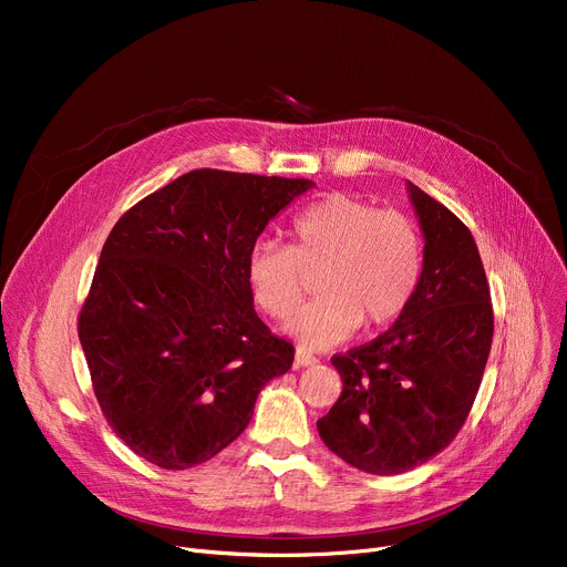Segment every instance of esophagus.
<instances>
[{"mask_svg":"<svg viewBox=\"0 0 567 567\" xmlns=\"http://www.w3.org/2000/svg\"><path fill=\"white\" fill-rule=\"evenodd\" d=\"M315 363H317V359L308 349H303V347L296 349V355H293V365L296 368H308V365H315Z\"/></svg>","mask_w":567,"mask_h":567,"instance_id":"esophagus-1","label":"esophagus"}]
</instances>
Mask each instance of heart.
I'll return each instance as SVG.
<instances>
[{
    "instance_id": "b5f03b06",
    "label": "heart",
    "mask_w": 567,
    "mask_h": 567,
    "mask_svg": "<svg viewBox=\"0 0 567 567\" xmlns=\"http://www.w3.org/2000/svg\"><path fill=\"white\" fill-rule=\"evenodd\" d=\"M291 244L259 238L246 257L252 301L274 319L299 306L306 274L317 299L291 317L287 329L312 349L347 340L359 326L381 329L413 301L423 278V236L398 212L336 193L306 206L291 220Z\"/></svg>"
}]
</instances>
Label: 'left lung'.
I'll list each match as a JSON object with an SVG mask.
<instances>
[{
  "label": "left lung",
  "instance_id": "left-lung-1",
  "mask_svg": "<svg viewBox=\"0 0 567 567\" xmlns=\"http://www.w3.org/2000/svg\"><path fill=\"white\" fill-rule=\"evenodd\" d=\"M425 236L423 278L389 331L336 353L342 377L321 441L347 464L395 475L449 449L478 395L494 336L483 259L468 227L409 184Z\"/></svg>",
  "mask_w": 567,
  "mask_h": 567
}]
</instances>
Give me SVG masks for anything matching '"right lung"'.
<instances>
[{
    "mask_svg": "<svg viewBox=\"0 0 567 567\" xmlns=\"http://www.w3.org/2000/svg\"><path fill=\"white\" fill-rule=\"evenodd\" d=\"M308 178L193 169L116 220L78 317L107 425L133 453L182 471L241 434L291 342L257 317L246 257Z\"/></svg>",
    "mask_w": 567,
    "mask_h": 567,
    "instance_id": "add662e5",
    "label": "right lung"
}]
</instances>
